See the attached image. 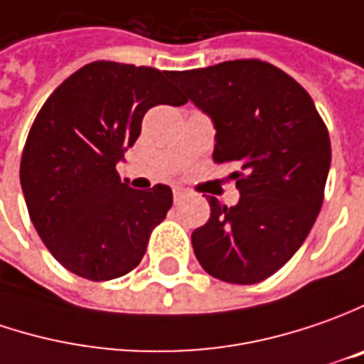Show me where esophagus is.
Segmentation results:
<instances>
[{"instance_id": "1", "label": "esophagus", "mask_w": 364, "mask_h": 364, "mask_svg": "<svg viewBox=\"0 0 364 364\" xmlns=\"http://www.w3.org/2000/svg\"><path fill=\"white\" fill-rule=\"evenodd\" d=\"M183 197H185V191H183L181 187H173V199H175V203H179Z\"/></svg>"}]
</instances>
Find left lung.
Segmentation results:
<instances>
[{"mask_svg": "<svg viewBox=\"0 0 364 364\" xmlns=\"http://www.w3.org/2000/svg\"><path fill=\"white\" fill-rule=\"evenodd\" d=\"M215 127V163L232 173L237 205L209 197L211 215L191 235L213 278L256 284L294 256L318 218L331 169V139L298 82L262 60H230L173 74Z\"/></svg>", "mask_w": 364, "mask_h": 364, "instance_id": "1", "label": "left lung"}]
</instances>
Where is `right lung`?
<instances>
[{"instance_id":"add662e5","label":"right lung","mask_w":364,"mask_h":364,"mask_svg":"<svg viewBox=\"0 0 364 364\" xmlns=\"http://www.w3.org/2000/svg\"><path fill=\"white\" fill-rule=\"evenodd\" d=\"M171 78L169 70L90 62L33 120L19 163L26 205L50 254L80 278L105 282L136 268L173 205L167 185L139 191L117 173L144 112L187 102Z\"/></svg>"}]
</instances>
